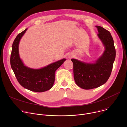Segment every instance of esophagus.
Segmentation results:
<instances>
[{"mask_svg":"<svg viewBox=\"0 0 127 127\" xmlns=\"http://www.w3.org/2000/svg\"><path fill=\"white\" fill-rule=\"evenodd\" d=\"M71 57H72V56H68V58H71Z\"/></svg>","mask_w":127,"mask_h":127,"instance_id":"1","label":"esophagus"}]
</instances>
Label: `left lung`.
Segmentation results:
<instances>
[{
	"mask_svg": "<svg viewBox=\"0 0 127 127\" xmlns=\"http://www.w3.org/2000/svg\"><path fill=\"white\" fill-rule=\"evenodd\" d=\"M97 35L105 50L95 63H87L71 59L73 63L74 78L76 84L84 89L99 87L109 78L116 58L114 40L109 31L97 26Z\"/></svg>",
	"mask_w": 127,
	"mask_h": 127,
	"instance_id": "left-lung-1",
	"label": "left lung"
}]
</instances>
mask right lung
Instances as JSON below:
<instances>
[{
	"label": "right lung",
	"mask_w": 127,
	"mask_h": 127,
	"mask_svg": "<svg viewBox=\"0 0 127 127\" xmlns=\"http://www.w3.org/2000/svg\"><path fill=\"white\" fill-rule=\"evenodd\" d=\"M27 29L18 34L14 39L10 55V65L19 83L24 88L34 92L41 93L51 89L55 81L56 70L66 60L63 59L39 69L24 65L20 59L19 45Z\"/></svg>",
	"instance_id": "add662e5"
}]
</instances>
